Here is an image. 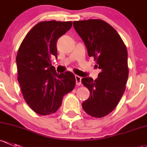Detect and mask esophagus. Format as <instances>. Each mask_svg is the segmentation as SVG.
<instances>
[{"label":"esophagus","instance_id":"obj_1","mask_svg":"<svg viewBox=\"0 0 147 147\" xmlns=\"http://www.w3.org/2000/svg\"><path fill=\"white\" fill-rule=\"evenodd\" d=\"M81 77L78 75H75V80H76V84L78 86H80L81 84Z\"/></svg>","mask_w":147,"mask_h":147}]
</instances>
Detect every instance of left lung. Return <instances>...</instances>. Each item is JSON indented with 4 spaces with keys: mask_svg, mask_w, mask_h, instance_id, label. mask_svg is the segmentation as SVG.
Wrapping results in <instances>:
<instances>
[{
    "mask_svg": "<svg viewBox=\"0 0 147 147\" xmlns=\"http://www.w3.org/2000/svg\"><path fill=\"white\" fill-rule=\"evenodd\" d=\"M84 41L89 57L101 69L98 78H83L82 82L90 96L82 104L87 114L95 118L109 115L115 109L125 90L129 69L127 51L115 29L101 20L73 22Z\"/></svg>",
    "mask_w": 147,
    "mask_h": 147,
    "instance_id": "8db88e82",
    "label": "left lung"
}]
</instances>
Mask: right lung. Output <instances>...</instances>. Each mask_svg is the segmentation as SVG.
I'll return each mask as SVG.
<instances>
[{
    "mask_svg": "<svg viewBox=\"0 0 147 147\" xmlns=\"http://www.w3.org/2000/svg\"><path fill=\"white\" fill-rule=\"evenodd\" d=\"M72 22H38L22 42L16 57L18 80L28 106L38 115L53 113L63 98L75 88V77L67 71L58 74L51 58H57L56 43L72 27Z\"/></svg>",
    "mask_w": 147,
    "mask_h": 147,
    "instance_id": "1",
    "label": "right lung"
}]
</instances>
